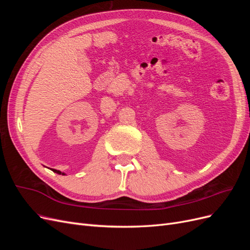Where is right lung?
I'll return each mask as SVG.
<instances>
[{
  "mask_svg": "<svg viewBox=\"0 0 250 250\" xmlns=\"http://www.w3.org/2000/svg\"><path fill=\"white\" fill-rule=\"evenodd\" d=\"M53 171H54V172H56V173H58V174H62V172H60V171H57V170H54V169H52ZM62 175H64V174L62 173Z\"/></svg>",
  "mask_w": 250,
  "mask_h": 250,
  "instance_id": "obj_1",
  "label": "right lung"
}]
</instances>
